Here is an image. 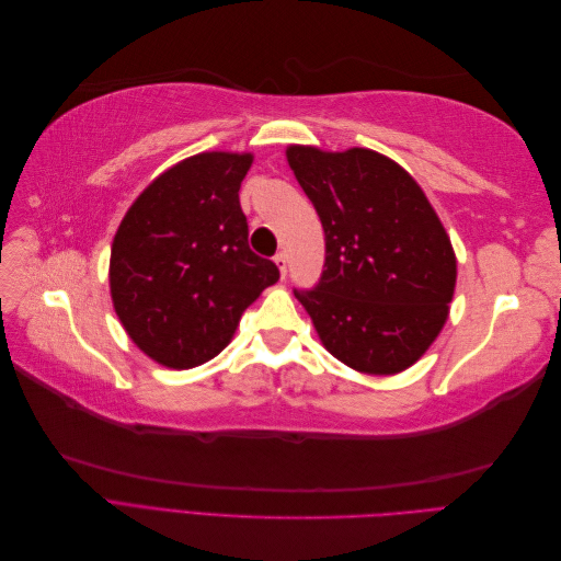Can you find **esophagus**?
Returning a JSON list of instances; mask_svg holds the SVG:
<instances>
[{
    "instance_id": "esophagus-1",
    "label": "esophagus",
    "mask_w": 561,
    "mask_h": 561,
    "mask_svg": "<svg viewBox=\"0 0 561 561\" xmlns=\"http://www.w3.org/2000/svg\"><path fill=\"white\" fill-rule=\"evenodd\" d=\"M274 262H276V266L280 268V276L285 278V274H287V254H285V252H278L276 257H274Z\"/></svg>"
}]
</instances>
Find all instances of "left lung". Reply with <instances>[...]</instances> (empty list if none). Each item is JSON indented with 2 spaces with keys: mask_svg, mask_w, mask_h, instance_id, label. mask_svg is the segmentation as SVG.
I'll use <instances>...</instances> for the list:
<instances>
[{
  "mask_svg": "<svg viewBox=\"0 0 561 561\" xmlns=\"http://www.w3.org/2000/svg\"><path fill=\"white\" fill-rule=\"evenodd\" d=\"M287 161L325 231V264L295 297L322 344L365 375L414 365L443 330L456 257L421 186L371 149L290 147Z\"/></svg>",
  "mask_w": 561,
  "mask_h": 561,
  "instance_id": "left-lung-1",
  "label": "left lung"
}]
</instances>
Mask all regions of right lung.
<instances>
[{
	"mask_svg": "<svg viewBox=\"0 0 561 561\" xmlns=\"http://www.w3.org/2000/svg\"><path fill=\"white\" fill-rule=\"evenodd\" d=\"M250 154L208 151L151 182L122 219L110 285L118 320L151 360L208 363L278 266L248 245L239 190Z\"/></svg>",
	"mask_w": 561,
	"mask_h": 561,
	"instance_id": "add662e5",
	"label": "right lung"
}]
</instances>
